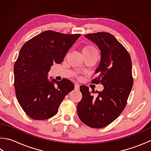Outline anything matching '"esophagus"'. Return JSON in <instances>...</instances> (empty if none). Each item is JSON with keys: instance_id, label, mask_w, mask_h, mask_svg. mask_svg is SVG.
Here are the masks:
<instances>
[{"instance_id": "1", "label": "esophagus", "mask_w": 151, "mask_h": 151, "mask_svg": "<svg viewBox=\"0 0 151 151\" xmlns=\"http://www.w3.org/2000/svg\"><path fill=\"white\" fill-rule=\"evenodd\" d=\"M75 90H77V91H78L80 89V86L78 84H76L75 85Z\"/></svg>"}]
</instances>
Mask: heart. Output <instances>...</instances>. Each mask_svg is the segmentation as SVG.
<instances>
[{"label":"heart","instance_id":"1","mask_svg":"<svg viewBox=\"0 0 151 151\" xmlns=\"http://www.w3.org/2000/svg\"><path fill=\"white\" fill-rule=\"evenodd\" d=\"M83 54H90L93 52H98L97 50L95 47L92 45H88L84 47V49L82 50Z\"/></svg>","mask_w":151,"mask_h":151}]
</instances>
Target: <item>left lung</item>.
Wrapping results in <instances>:
<instances>
[{
	"label": "left lung",
	"instance_id": "obj_1",
	"mask_svg": "<svg viewBox=\"0 0 151 151\" xmlns=\"http://www.w3.org/2000/svg\"><path fill=\"white\" fill-rule=\"evenodd\" d=\"M85 37L101 50V61L95 73L97 77L92 83H101L104 89L95 97L88 87L81 86L82 98L77 113L87 126L101 129L116 119L126 106L133 86L132 62L127 49L111 34L97 32Z\"/></svg>",
	"mask_w": 151,
	"mask_h": 151
}]
</instances>
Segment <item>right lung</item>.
<instances>
[{"mask_svg": "<svg viewBox=\"0 0 151 151\" xmlns=\"http://www.w3.org/2000/svg\"><path fill=\"white\" fill-rule=\"evenodd\" d=\"M80 36L47 30L27 41L19 51L14 68L15 95L22 110L33 119L54 116L61 102L74 89L69 80L49 81L48 73L54 63L63 62Z\"/></svg>", "mask_w": 151, "mask_h": 151, "instance_id": "obj_1", "label": "right lung"}]
</instances>
